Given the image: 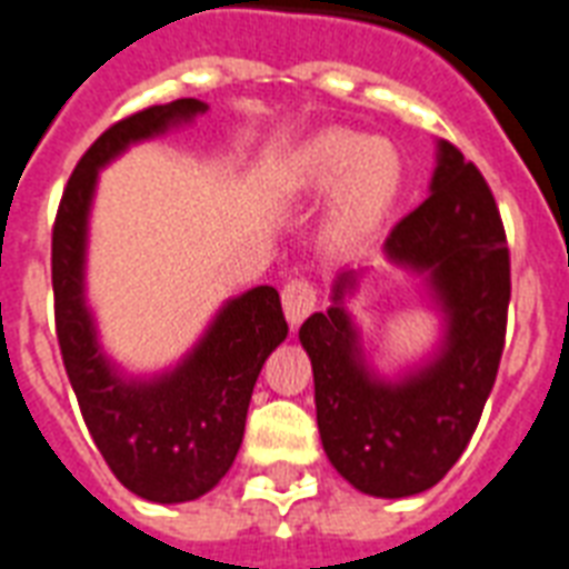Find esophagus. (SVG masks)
<instances>
[{
  "label": "esophagus",
  "instance_id": "1",
  "mask_svg": "<svg viewBox=\"0 0 569 569\" xmlns=\"http://www.w3.org/2000/svg\"><path fill=\"white\" fill-rule=\"evenodd\" d=\"M281 306H284L288 323L299 326L317 308V288L306 279L288 281L284 290H281Z\"/></svg>",
  "mask_w": 569,
  "mask_h": 569
}]
</instances>
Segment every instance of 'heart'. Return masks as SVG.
Segmentation results:
<instances>
[{
    "label": "heart",
    "mask_w": 569,
    "mask_h": 569,
    "mask_svg": "<svg viewBox=\"0 0 569 569\" xmlns=\"http://www.w3.org/2000/svg\"><path fill=\"white\" fill-rule=\"evenodd\" d=\"M288 187L299 196H323L326 234L353 246L380 231L407 187V162L395 142L332 127L299 144L288 162Z\"/></svg>",
    "instance_id": "b5f03b06"
}]
</instances>
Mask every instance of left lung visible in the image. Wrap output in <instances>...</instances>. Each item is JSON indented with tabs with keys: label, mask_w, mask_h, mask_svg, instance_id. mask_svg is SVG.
<instances>
[{
	"label": "left lung",
	"mask_w": 569,
	"mask_h": 569,
	"mask_svg": "<svg viewBox=\"0 0 569 569\" xmlns=\"http://www.w3.org/2000/svg\"><path fill=\"white\" fill-rule=\"evenodd\" d=\"M386 258L425 276L442 311L436 353L398 380L365 362L347 311L359 270H341L332 306L299 329L315 371L320 442L359 492L403 499L448 475L499 373L510 302V254L487 180L451 142H439L430 196L391 228Z\"/></svg>",
	"instance_id": "left-lung-1"
}]
</instances>
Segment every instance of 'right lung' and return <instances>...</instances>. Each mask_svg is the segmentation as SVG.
<instances>
[{"label": "right lung", "mask_w": 569, "mask_h": 569, "mask_svg": "<svg viewBox=\"0 0 569 569\" xmlns=\"http://www.w3.org/2000/svg\"><path fill=\"white\" fill-rule=\"evenodd\" d=\"M201 112L207 103L180 97L109 127L77 162L52 224L56 335L88 433L127 490L160 505L192 501L222 481L243 442L254 380L267 356L288 338L279 290L261 284L228 299L178 368L148 380L124 377L97 341L86 302L97 171L130 144Z\"/></svg>", "instance_id": "add662e5"}]
</instances>
